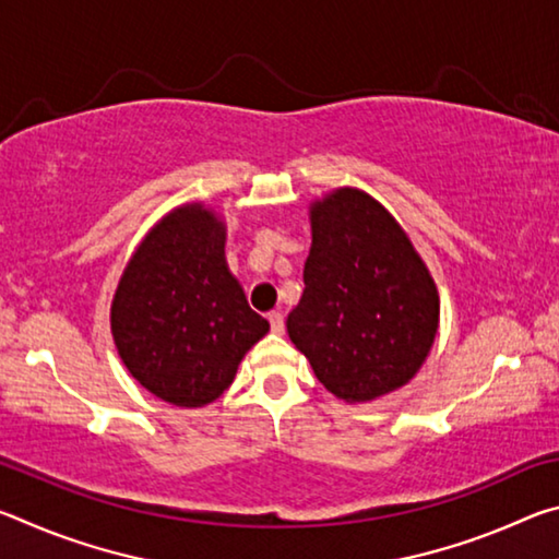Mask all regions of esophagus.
<instances>
[{"mask_svg":"<svg viewBox=\"0 0 559 559\" xmlns=\"http://www.w3.org/2000/svg\"><path fill=\"white\" fill-rule=\"evenodd\" d=\"M269 323H271V330L273 333H283V328H286V323H283V316L278 313V310H273V313H269Z\"/></svg>","mask_w":559,"mask_h":559,"instance_id":"obj_1","label":"esophagus"}]
</instances>
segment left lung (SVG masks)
<instances>
[{
  "mask_svg": "<svg viewBox=\"0 0 559 559\" xmlns=\"http://www.w3.org/2000/svg\"><path fill=\"white\" fill-rule=\"evenodd\" d=\"M313 249L288 335L325 390L370 402L412 380L437 337L439 296L394 216L359 189L310 212Z\"/></svg>",
  "mask_w": 559,
  "mask_h": 559,
  "instance_id": "obj_1",
  "label": "left lung"
}]
</instances>
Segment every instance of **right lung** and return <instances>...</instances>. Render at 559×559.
I'll list each match as a JSON object with an SVG mask.
<instances>
[{
	"mask_svg": "<svg viewBox=\"0 0 559 559\" xmlns=\"http://www.w3.org/2000/svg\"><path fill=\"white\" fill-rule=\"evenodd\" d=\"M130 374L159 400L204 406L269 333L224 261V224L200 204L175 210L130 259L110 310Z\"/></svg>",
	"mask_w": 559,
	"mask_h": 559,
	"instance_id": "obj_1",
	"label": "right lung"
}]
</instances>
